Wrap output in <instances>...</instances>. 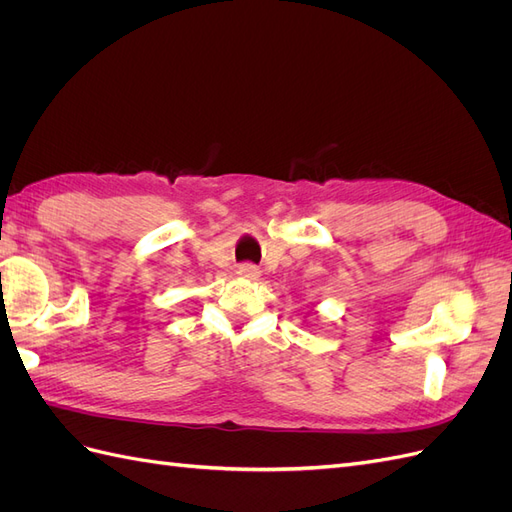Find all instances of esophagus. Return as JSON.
<instances>
[{
  "label": "esophagus",
  "mask_w": 512,
  "mask_h": 512,
  "mask_svg": "<svg viewBox=\"0 0 512 512\" xmlns=\"http://www.w3.org/2000/svg\"><path fill=\"white\" fill-rule=\"evenodd\" d=\"M239 275L250 277V280H256V277L260 275V271H258L256 265H252V262H243V265H239Z\"/></svg>",
  "instance_id": "1"
}]
</instances>
